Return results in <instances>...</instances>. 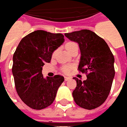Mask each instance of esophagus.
<instances>
[{
	"label": "esophagus",
	"mask_w": 127,
	"mask_h": 127,
	"mask_svg": "<svg viewBox=\"0 0 127 127\" xmlns=\"http://www.w3.org/2000/svg\"><path fill=\"white\" fill-rule=\"evenodd\" d=\"M71 78L70 77H67V76H65L64 77V81H68V80H70Z\"/></svg>",
	"instance_id": "34e87169"
}]
</instances>
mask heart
Here are the masks:
<instances>
[{
  "mask_svg": "<svg viewBox=\"0 0 127 127\" xmlns=\"http://www.w3.org/2000/svg\"><path fill=\"white\" fill-rule=\"evenodd\" d=\"M75 45H76V44L75 42H67V43L65 44V48H66L67 51H70L73 46H75ZM55 53H56V52H54L53 55H54ZM71 68H72V66H70V65H66V66H64L62 70H63V73H67L70 72V70H71Z\"/></svg>",
  "mask_w": 127,
  "mask_h": 127,
  "instance_id": "1",
  "label": "heart"
}]
</instances>
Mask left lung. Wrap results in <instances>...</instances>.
I'll use <instances>...</instances> for the list:
<instances>
[{"instance_id": "8db88e82", "label": "left lung", "mask_w": 127, "mask_h": 127, "mask_svg": "<svg viewBox=\"0 0 127 127\" xmlns=\"http://www.w3.org/2000/svg\"><path fill=\"white\" fill-rule=\"evenodd\" d=\"M79 44L81 57L78 69L86 73L82 82L74 77L76 88L73 91L74 101L79 107L93 110L101 106L110 92L115 76V59L107 42L93 32L83 29L64 34Z\"/></svg>"}]
</instances>
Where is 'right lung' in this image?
<instances>
[{
    "label": "right lung",
    "instance_id": "right-lung-1",
    "mask_svg": "<svg viewBox=\"0 0 127 127\" xmlns=\"http://www.w3.org/2000/svg\"><path fill=\"white\" fill-rule=\"evenodd\" d=\"M64 41L63 34L34 31L21 39L13 55L12 74L17 93L29 107L42 110L54 101L64 77L44 78L42 66Z\"/></svg>",
    "mask_w": 127,
    "mask_h": 127
}]
</instances>
